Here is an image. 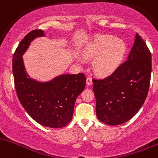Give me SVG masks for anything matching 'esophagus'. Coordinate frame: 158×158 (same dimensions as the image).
Here are the masks:
<instances>
[{
  "mask_svg": "<svg viewBox=\"0 0 158 158\" xmlns=\"http://www.w3.org/2000/svg\"><path fill=\"white\" fill-rule=\"evenodd\" d=\"M92 84H93V80H92L91 77H87L86 78V84L88 86H90V85H92Z\"/></svg>",
  "mask_w": 158,
  "mask_h": 158,
  "instance_id": "esophagus-1",
  "label": "esophagus"
}]
</instances>
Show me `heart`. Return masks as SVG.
Segmentation results:
<instances>
[{
    "instance_id": "1",
    "label": "heart",
    "mask_w": 158,
    "mask_h": 158,
    "mask_svg": "<svg viewBox=\"0 0 158 158\" xmlns=\"http://www.w3.org/2000/svg\"><path fill=\"white\" fill-rule=\"evenodd\" d=\"M126 53V45L120 39L111 35H97L84 51L87 58H97L94 68L101 74H109L121 64Z\"/></svg>"
}]
</instances>
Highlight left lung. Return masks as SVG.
Here are the masks:
<instances>
[{
    "instance_id": "obj_1",
    "label": "left lung",
    "mask_w": 158,
    "mask_h": 158,
    "mask_svg": "<svg viewBox=\"0 0 158 158\" xmlns=\"http://www.w3.org/2000/svg\"><path fill=\"white\" fill-rule=\"evenodd\" d=\"M152 55L138 33L127 60L110 75L93 79L97 118L118 125L131 119L144 104L149 89Z\"/></svg>"
}]
</instances>
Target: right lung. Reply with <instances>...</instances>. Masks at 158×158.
I'll return each instance as SVG.
<instances>
[{"label":"right lung","mask_w":158,"mask_h":158,"mask_svg":"<svg viewBox=\"0 0 158 158\" xmlns=\"http://www.w3.org/2000/svg\"><path fill=\"white\" fill-rule=\"evenodd\" d=\"M44 36L43 31L34 30L21 41L12 57L14 83L19 102L31 117L43 126L60 128L72 121L74 103L86 86V76L62 74L45 83L29 77L22 55L32 41Z\"/></svg>","instance_id":"1"}]
</instances>
